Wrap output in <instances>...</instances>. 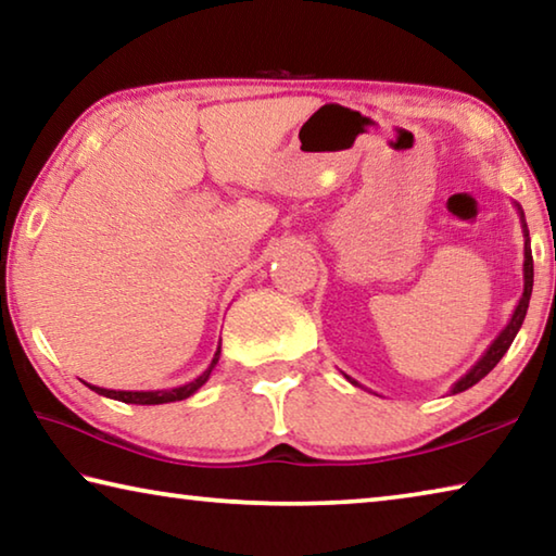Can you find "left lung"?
Masks as SVG:
<instances>
[{"instance_id": "obj_1", "label": "left lung", "mask_w": 556, "mask_h": 556, "mask_svg": "<svg viewBox=\"0 0 556 556\" xmlns=\"http://www.w3.org/2000/svg\"><path fill=\"white\" fill-rule=\"evenodd\" d=\"M517 213H520V225H522V235H525V262H522V277H525V289H522V296L517 301L515 312L510 316V321L503 328L501 333H497L495 341L488 345V351L478 357V363L470 368L464 378H458L454 382V388H451V394H458L468 388H473L476 382H481L488 372H491L497 363H501V357L507 353V348L515 341L517 331H520V326L525 321V314H527V306H530V296H532V279H534V267H532V248H530V230H527V223H525V213L520 208V203H515ZM348 382L357 384L353 378H348Z\"/></svg>"}]
</instances>
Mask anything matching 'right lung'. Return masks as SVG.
I'll return each instance as SVG.
<instances>
[{
	"instance_id": "right-lung-1",
	"label": "right lung",
	"mask_w": 556,
	"mask_h": 556,
	"mask_svg": "<svg viewBox=\"0 0 556 556\" xmlns=\"http://www.w3.org/2000/svg\"><path fill=\"white\" fill-rule=\"evenodd\" d=\"M220 361V345L218 351H215L213 361L208 368H205L199 378L186 382V384H178V388H172V390H147V392H127V390H105V388H96V384H88L90 390H96L98 394H102V397H110V400H117V402H125V404H166V402H181L186 397H191V394H195V390H201L205 382H208L211 372L215 365H218Z\"/></svg>"
}]
</instances>
